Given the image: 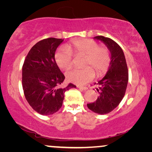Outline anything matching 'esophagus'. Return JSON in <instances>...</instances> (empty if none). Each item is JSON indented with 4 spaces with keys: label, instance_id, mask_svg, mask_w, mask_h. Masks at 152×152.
Here are the masks:
<instances>
[{
    "label": "esophagus",
    "instance_id": "obj_1",
    "mask_svg": "<svg viewBox=\"0 0 152 152\" xmlns=\"http://www.w3.org/2000/svg\"><path fill=\"white\" fill-rule=\"evenodd\" d=\"M77 88L81 89V90H83V91H86V90H88V87H86V86H77Z\"/></svg>",
    "mask_w": 152,
    "mask_h": 152
}]
</instances>
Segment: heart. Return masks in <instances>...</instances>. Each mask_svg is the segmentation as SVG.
I'll return each mask as SVG.
<instances>
[{
	"label": "heart",
	"instance_id": "obj_1",
	"mask_svg": "<svg viewBox=\"0 0 152 152\" xmlns=\"http://www.w3.org/2000/svg\"><path fill=\"white\" fill-rule=\"evenodd\" d=\"M72 53L84 56L82 69L73 68L66 72V77L70 82L77 84H84L93 80L94 71L99 76L107 70L110 61L109 50L104 46H99L92 39H84L72 41L66 47L61 48L55 54V61L58 66L63 70L72 65Z\"/></svg>",
	"mask_w": 152,
	"mask_h": 152
}]
</instances>
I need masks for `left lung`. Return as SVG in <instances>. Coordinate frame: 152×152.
I'll return each mask as SVG.
<instances>
[{"mask_svg":"<svg viewBox=\"0 0 152 152\" xmlns=\"http://www.w3.org/2000/svg\"><path fill=\"white\" fill-rule=\"evenodd\" d=\"M93 39L104 43L111 53V61L107 74L96 84L99 93L97 100L87 104V107L94 113L104 115L115 109L124 97L128 84V68L123 50L117 43L103 36Z\"/></svg>","mask_w":152,"mask_h":152,"instance_id":"obj_1","label":"left lung"}]
</instances>
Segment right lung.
Returning a JSON list of instances; mask_svg holds the SVG:
<instances>
[{"instance_id": "right-lung-1", "label": "right lung", "mask_w": 152, "mask_h": 152, "mask_svg": "<svg viewBox=\"0 0 152 152\" xmlns=\"http://www.w3.org/2000/svg\"><path fill=\"white\" fill-rule=\"evenodd\" d=\"M62 39L48 38L37 43L27 55L22 68L25 97L33 109L43 115L56 113L62 107L64 93L73 84L59 88L65 77L56 63L55 54Z\"/></svg>"}]
</instances>
